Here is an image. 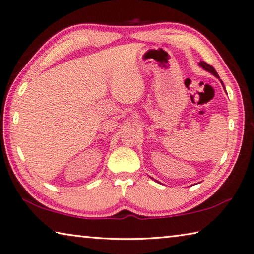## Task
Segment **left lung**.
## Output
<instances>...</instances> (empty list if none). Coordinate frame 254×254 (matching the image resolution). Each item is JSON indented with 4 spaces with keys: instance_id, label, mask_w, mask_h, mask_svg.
<instances>
[{
    "instance_id": "left-lung-1",
    "label": "left lung",
    "mask_w": 254,
    "mask_h": 254,
    "mask_svg": "<svg viewBox=\"0 0 254 254\" xmlns=\"http://www.w3.org/2000/svg\"><path fill=\"white\" fill-rule=\"evenodd\" d=\"M198 65H200V67H201L202 69H204L205 71H208V72H210V73H212V75H213L214 77H217L218 79H219V76H218V73H217L216 70H214V68H213V67H211V65L206 64V62H204V61H200V62H198ZM219 80H220V83H221V85H222V87H224V89H225L224 83H222L221 79H219ZM225 91H226V89H225ZM151 178H152V177H151ZM152 179H153V178H152Z\"/></svg>"
}]
</instances>
